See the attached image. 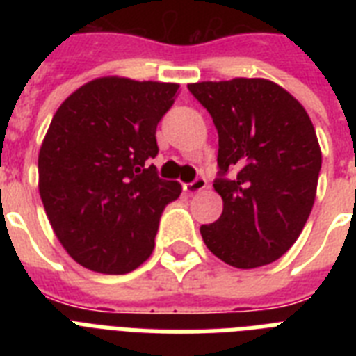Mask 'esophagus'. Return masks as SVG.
<instances>
[{"label": "esophagus", "mask_w": 356, "mask_h": 356, "mask_svg": "<svg viewBox=\"0 0 356 356\" xmlns=\"http://www.w3.org/2000/svg\"><path fill=\"white\" fill-rule=\"evenodd\" d=\"M205 188H207V181L201 177H197L195 181H192V183L184 184V190H186L188 194H197V192H201V190H205Z\"/></svg>", "instance_id": "obj_1"}]
</instances>
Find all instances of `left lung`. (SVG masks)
Instances as JSON below:
<instances>
[{
  "instance_id": "8db88e82",
  "label": "left lung",
  "mask_w": 356,
  "mask_h": 356,
  "mask_svg": "<svg viewBox=\"0 0 356 356\" xmlns=\"http://www.w3.org/2000/svg\"><path fill=\"white\" fill-rule=\"evenodd\" d=\"M188 90L218 129L214 190L223 212L201 225L203 242L240 270L271 264L292 248L314 205L321 170L314 125L303 105L270 79L203 81Z\"/></svg>"
}]
</instances>
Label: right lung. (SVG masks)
Returning <instances> with one entry per match:
<instances>
[{"mask_svg":"<svg viewBox=\"0 0 356 356\" xmlns=\"http://www.w3.org/2000/svg\"><path fill=\"white\" fill-rule=\"evenodd\" d=\"M177 83L97 77L57 108L38 153V192L53 233L86 270L122 275L149 259L181 184L149 164L156 123Z\"/></svg>","mask_w":356,"mask_h":356,"instance_id":"obj_1","label":"right lung"}]
</instances>
